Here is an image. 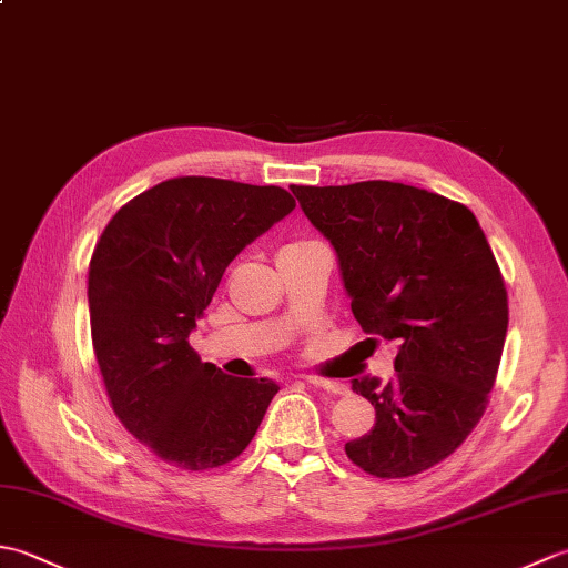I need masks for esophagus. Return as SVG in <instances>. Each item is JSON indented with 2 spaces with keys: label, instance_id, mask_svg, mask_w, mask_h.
<instances>
[{
  "label": "esophagus",
  "instance_id": "1",
  "mask_svg": "<svg viewBox=\"0 0 568 568\" xmlns=\"http://www.w3.org/2000/svg\"><path fill=\"white\" fill-rule=\"evenodd\" d=\"M307 383H312V385H315V388H322V390H327V393H336V395H344L346 393V385L344 383H336V381L307 376Z\"/></svg>",
  "mask_w": 568,
  "mask_h": 568
}]
</instances>
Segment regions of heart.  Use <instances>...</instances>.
I'll use <instances>...</instances> for the list:
<instances>
[{
	"mask_svg": "<svg viewBox=\"0 0 568 568\" xmlns=\"http://www.w3.org/2000/svg\"><path fill=\"white\" fill-rule=\"evenodd\" d=\"M312 241H293V244H285L281 251H291V248H300V246H307Z\"/></svg>",
	"mask_w": 568,
	"mask_h": 568,
	"instance_id": "heart-1",
	"label": "heart"
}]
</instances>
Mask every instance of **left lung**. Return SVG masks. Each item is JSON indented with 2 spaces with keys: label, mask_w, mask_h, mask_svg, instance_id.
<instances>
[{
  "label": "left lung",
  "mask_w": 568,
  "mask_h": 568,
  "mask_svg": "<svg viewBox=\"0 0 568 568\" xmlns=\"http://www.w3.org/2000/svg\"><path fill=\"white\" fill-rule=\"evenodd\" d=\"M329 239L361 329L397 344L395 378H354L376 425L346 456L376 478L422 474L484 417L498 376L508 291L484 229L462 202L390 180L295 185Z\"/></svg>",
  "instance_id": "obj_1"
}]
</instances>
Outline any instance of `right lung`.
<instances>
[{
  "label": "right lung",
  "mask_w": 568,
  "mask_h": 568,
  "mask_svg": "<svg viewBox=\"0 0 568 568\" xmlns=\"http://www.w3.org/2000/svg\"><path fill=\"white\" fill-rule=\"evenodd\" d=\"M295 210L287 190L185 175L141 192L94 246L92 346L114 415L171 466L207 470L246 449L277 385L202 364L190 332L226 265Z\"/></svg>",
  "instance_id": "obj_1"
}]
</instances>
